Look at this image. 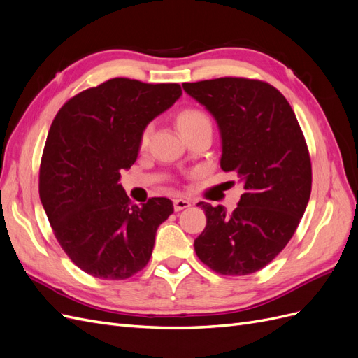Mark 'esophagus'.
Returning a JSON list of instances; mask_svg holds the SVG:
<instances>
[{"instance_id":"obj_1","label":"esophagus","mask_w":358,"mask_h":358,"mask_svg":"<svg viewBox=\"0 0 358 358\" xmlns=\"http://www.w3.org/2000/svg\"><path fill=\"white\" fill-rule=\"evenodd\" d=\"M189 206H191V203L188 200H185V199H176L175 201H173V208H175L176 212L187 209V208H189Z\"/></svg>"}]
</instances>
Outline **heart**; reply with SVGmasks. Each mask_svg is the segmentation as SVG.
<instances>
[{
  "instance_id": "b5f03b06",
  "label": "heart",
  "mask_w": 358,
  "mask_h": 358,
  "mask_svg": "<svg viewBox=\"0 0 358 358\" xmlns=\"http://www.w3.org/2000/svg\"><path fill=\"white\" fill-rule=\"evenodd\" d=\"M210 122L209 117L206 113H203L201 110H197V109H188V110H183L179 117H178V124L180 127V129L183 131V129H188L191 127H196V125H200V124H208ZM152 129H154V125L149 124L142 133V137H140V143H142L143 146L148 143V140L150 137V134H152Z\"/></svg>"
}]
</instances>
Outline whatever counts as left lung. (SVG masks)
I'll use <instances>...</instances> for the list:
<instances>
[{
  "label": "left lung",
  "instance_id": "obj_1",
  "mask_svg": "<svg viewBox=\"0 0 358 358\" xmlns=\"http://www.w3.org/2000/svg\"><path fill=\"white\" fill-rule=\"evenodd\" d=\"M215 117L224 171H236L243 194L237 208L200 201L206 229L194 241L201 262L241 276L267 266L294 234L310 197L312 169L291 106L272 85L243 78L183 83Z\"/></svg>",
  "mask_w": 358,
  "mask_h": 358
}]
</instances>
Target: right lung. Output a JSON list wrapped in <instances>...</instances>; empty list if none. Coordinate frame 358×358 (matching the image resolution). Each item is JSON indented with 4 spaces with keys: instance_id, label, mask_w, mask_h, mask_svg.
I'll return each instance as SVG.
<instances>
[{
    "instance_id": "obj_1",
    "label": "right lung",
    "mask_w": 358,
    "mask_h": 358,
    "mask_svg": "<svg viewBox=\"0 0 358 358\" xmlns=\"http://www.w3.org/2000/svg\"><path fill=\"white\" fill-rule=\"evenodd\" d=\"M180 95L178 83L116 78L74 95L53 119L40 200L61 248L94 278L121 280L140 272L157 229L173 213L166 197L131 204L117 180L136 162L143 129Z\"/></svg>"
}]
</instances>
